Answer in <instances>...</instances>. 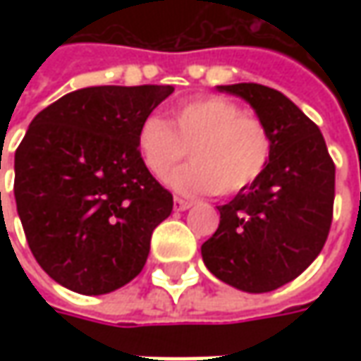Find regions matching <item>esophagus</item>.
<instances>
[{
  "label": "esophagus",
  "instance_id": "1",
  "mask_svg": "<svg viewBox=\"0 0 361 361\" xmlns=\"http://www.w3.org/2000/svg\"><path fill=\"white\" fill-rule=\"evenodd\" d=\"M192 207V202L187 201V199H180V197H174V209L176 211H187Z\"/></svg>",
  "mask_w": 361,
  "mask_h": 361
}]
</instances>
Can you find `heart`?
I'll return each instance as SVG.
<instances>
[{"instance_id":"obj_1","label":"heart","mask_w":361,"mask_h":361,"mask_svg":"<svg viewBox=\"0 0 361 361\" xmlns=\"http://www.w3.org/2000/svg\"><path fill=\"white\" fill-rule=\"evenodd\" d=\"M146 171L164 180L186 156L193 162L171 175L169 185L183 195H235L265 173L273 138L263 120L221 96H204L171 108V120L148 116L136 134Z\"/></svg>"}]
</instances>
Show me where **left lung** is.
Listing matches in <instances>:
<instances>
[{"mask_svg":"<svg viewBox=\"0 0 361 361\" xmlns=\"http://www.w3.org/2000/svg\"><path fill=\"white\" fill-rule=\"evenodd\" d=\"M253 106L273 138L265 173L219 207V229L202 243L207 269L249 293L293 281L319 255L334 216L336 164L317 124L281 92L261 84L216 86Z\"/></svg>","mask_w":361,"mask_h":361,"instance_id":"8db88e82","label":"left lung"}]
</instances>
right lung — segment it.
<instances>
[{
  "instance_id": "1",
  "label": "right lung",
  "mask_w": 361,
  "mask_h": 361,
  "mask_svg": "<svg viewBox=\"0 0 361 361\" xmlns=\"http://www.w3.org/2000/svg\"><path fill=\"white\" fill-rule=\"evenodd\" d=\"M173 86H92L44 108L16 150L27 245L54 281L102 295L132 281L173 195L146 171L136 134Z\"/></svg>"
}]
</instances>
